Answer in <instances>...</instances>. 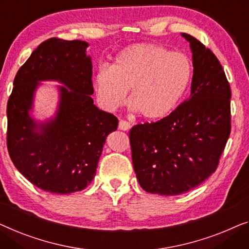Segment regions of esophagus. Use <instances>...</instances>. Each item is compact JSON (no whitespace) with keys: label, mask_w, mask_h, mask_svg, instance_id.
Here are the masks:
<instances>
[{"label":"esophagus","mask_w":249,"mask_h":249,"mask_svg":"<svg viewBox=\"0 0 249 249\" xmlns=\"http://www.w3.org/2000/svg\"><path fill=\"white\" fill-rule=\"evenodd\" d=\"M118 128L122 129V131H128V129L131 128V124H129L128 122L121 120L120 124H118Z\"/></svg>","instance_id":"34e87169"}]
</instances>
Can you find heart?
<instances>
[{
	"label": "heart",
	"mask_w": 249,
	"mask_h": 249,
	"mask_svg": "<svg viewBox=\"0 0 249 249\" xmlns=\"http://www.w3.org/2000/svg\"><path fill=\"white\" fill-rule=\"evenodd\" d=\"M190 58L160 45L141 43L128 46L114 59L109 69L100 68L93 78L99 106L114 111L129 103L149 121L166 117L186 92L191 81Z\"/></svg>",
	"instance_id": "1"
}]
</instances>
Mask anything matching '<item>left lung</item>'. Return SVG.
Masks as SVG:
<instances>
[{
	"label": "left lung",
	"mask_w": 249,
	"mask_h": 249,
	"mask_svg": "<svg viewBox=\"0 0 249 249\" xmlns=\"http://www.w3.org/2000/svg\"><path fill=\"white\" fill-rule=\"evenodd\" d=\"M181 36L193 54L190 98L162 120L129 131L136 178L151 194L180 195L208 179L231 131V90L219 59L193 36Z\"/></svg>",
	"instance_id": "1"
}]
</instances>
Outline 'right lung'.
Wrapping results in <instances>:
<instances>
[{
    "label": "right lung",
    "instance_id": "right-lung-1",
    "mask_svg": "<svg viewBox=\"0 0 249 249\" xmlns=\"http://www.w3.org/2000/svg\"><path fill=\"white\" fill-rule=\"evenodd\" d=\"M82 40L50 38L19 69L6 107V144L13 164L31 184L53 194L82 191L96 175L103 146L118 120L91 94L92 63ZM40 81H58L56 115L43 124L29 114Z\"/></svg>",
    "mask_w": 249,
    "mask_h": 249
}]
</instances>
